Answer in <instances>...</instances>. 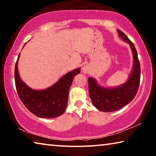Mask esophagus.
Masks as SVG:
<instances>
[{
	"mask_svg": "<svg viewBox=\"0 0 156 156\" xmlns=\"http://www.w3.org/2000/svg\"><path fill=\"white\" fill-rule=\"evenodd\" d=\"M82 70H83V72L84 73H87L89 72V68H88L87 66H84L83 69H82Z\"/></svg>",
	"mask_w": 156,
	"mask_h": 156,
	"instance_id": "1",
	"label": "esophagus"
}]
</instances>
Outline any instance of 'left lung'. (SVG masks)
Segmentation results:
<instances>
[{"label": "left lung", "mask_w": 156, "mask_h": 156, "mask_svg": "<svg viewBox=\"0 0 156 156\" xmlns=\"http://www.w3.org/2000/svg\"><path fill=\"white\" fill-rule=\"evenodd\" d=\"M121 38L129 44L133 56V69L125 83L113 88H105L98 84L93 78H89V92L91 101L98 109L105 112L117 111L129 104L138 92L140 81V65L133 43L122 31L118 30Z\"/></svg>", "instance_id": "1"}]
</instances>
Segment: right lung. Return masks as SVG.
Returning a JSON list of instances; mask_svg holds the SVG:
<instances>
[{
	"label": "right lung",
	"instance_id": "right-lung-1",
	"mask_svg": "<svg viewBox=\"0 0 156 156\" xmlns=\"http://www.w3.org/2000/svg\"><path fill=\"white\" fill-rule=\"evenodd\" d=\"M15 65V84L20 99L26 108L40 118H54L65 112L68 102L69 91L73 79L80 69L72 71L62 76L54 85L44 90H34L22 81L18 70V60Z\"/></svg>",
	"mask_w": 156,
	"mask_h": 156
}]
</instances>
